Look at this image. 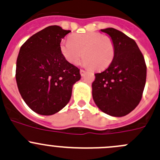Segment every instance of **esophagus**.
I'll return each instance as SVG.
<instances>
[{
	"mask_svg": "<svg viewBox=\"0 0 160 160\" xmlns=\"http://www.w3.org/2000/svg\"><path fill=\"white\" fill-rule=\"evenodd\" d=\"M80 75H81L82 77H83V76H84V74H85V72H86V71H85L84 70H80Z\"/></svg>",
	"mask_w": 160,
	"mask_h": 160,
	"instance_id": "obj_1",
	"label": "esophagus"
}]
</instances>
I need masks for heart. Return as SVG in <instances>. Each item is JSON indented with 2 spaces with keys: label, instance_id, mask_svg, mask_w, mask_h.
Masks as SVG:
<instances>
[{
  "label": "heart",
  "instance_id": "1",
  "mask_svg": "<svg viewBox=\"0 0 160 160\" xmlns=\"http://www.w3.org/2000/svg\"><path fill=\"white\" fill-rule=\"evenodd\" d=\"M59 49L66 60L77 65L83 57V65L95 70L108 67L114 56V45L112 39L98 32L73 34L70 40L62 39Z\"/></svg>",
  "mask_w": 160,
  "mask_h": 160
}]
</instances>
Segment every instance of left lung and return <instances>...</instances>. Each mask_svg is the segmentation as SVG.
Segmentation results:
<instances>
[{
  "instance_id": "1",
  "label": "left lung",
  "mask_w": 160,
  "mask_h": 160,
  "mask_svg": "<svg viewBox=\"0 0 160 160\" xmlns=\"http://www.w3.org/2000/svg\"><path fill=\"white\" fill-rule=\"evenodd\" d=\"M114 45V56L105 70L95 73L92 96L105 114L122 117L139 104L146 80V65L136 42L113 28L101 29Z\"/></svg>"
}]
</instances>
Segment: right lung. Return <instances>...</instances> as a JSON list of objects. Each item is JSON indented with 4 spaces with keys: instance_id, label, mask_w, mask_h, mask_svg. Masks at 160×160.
Instances as JSON below:
<instances>
[{
    "instance_id": "right-lung-1",
    "label": "right lung",
    "mask_w": 160,
    "mask_h": 160,
    "mask_svg": "<svg viewBox=\"0 0 160 160\" xmlns=\"http://www.w3.org/2000/svg\"><path fill=\"white\" fill-rule=\"evenodd\" d=\"M71 31L51 25L31 36L21 47L16 82L27 105L37 114L52 115L70 101L80 70L67 62L59 44Z\"/></svg>"
}]
</instances>
